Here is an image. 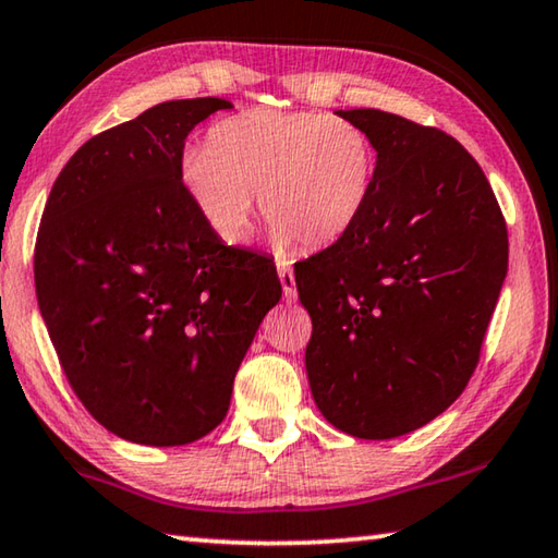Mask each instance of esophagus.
Segmentation results:
<instances>
[{
	"label": "esophagus",
	"mask_w": 558,
	"mask_h": 558,
	"mask_svg": "<svg viewBox=\"0 0 558 558\" xmlns=\"http://www.w3.org/2000/svg\"><path fill=\"white\" fill-rule=\"evenodd\" d=\"M277 271H279L281 289H284V299H287V301H294V299H296V281H294V271H291L289 262L279 259V262H277Z\"/></svg>",
	"instance_id": "esophagus-1"
}]
</instances>
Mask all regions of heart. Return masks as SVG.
Segmentation results:
<instances>
[{
    "mask_svg": "<svg viewBox=\"0 0 558 558\" xmlns=\"http://www.w3.org/2000/svg\"><path fill=\"white\" fill-rule=\"evenodd\" d=\"M376 145L359 123L314 111L257 108L219 121L207 145L180 155V182L219 240L250 234L254 193L274 240L308 250L341 240L368 207Z\"/></svg>",
    "mask_w": 558,
    "mask_h": 558,
    "instance_id": "heart-1",
    "label": "heart"
}]
</instances>
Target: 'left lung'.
<instances>
[{"mask_svg": "<svg viewBox=\"0 0 558 558\" xmlns=\"http://www.w3.org/2000/svg\"><path fill=\"white\" fill-rule=\"evenodd\" d=\"M378 153L368 207L294 267L312 316L306 376L341 433L390 440L445 413L477 368L507 277V225L485 172L437 128L353 108Z\"/></svg>", "mask_w": 558, "mask_h": 558, "instance_id": "8db88e82", "label": "left lung"}]
</instances>
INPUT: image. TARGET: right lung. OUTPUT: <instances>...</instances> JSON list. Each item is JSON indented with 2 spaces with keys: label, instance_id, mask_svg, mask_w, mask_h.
<instances>
[{
  "label": "right lung",
  "instance_id": "right-lung-1",
  "mask_svg": "<svg viewBox=\"0 0 558 558\" xmlns=\"http://www.w3.org/2000/svg\"><path fill=\"white\" fill-rule=\"evenodd\" d=\"M225 98L166 100L63 166L34 250L39 312L81 403L128 442L175 447L222 423L236 368L281 299L277 267L227 246L180 182Z\"/></svg>",
  "mask_w": 558,
  "mask_h": 558
}]
</instances>
